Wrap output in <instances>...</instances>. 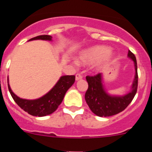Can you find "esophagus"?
Here are the masks:
<instances>
[{
	"instance_id": "esophagus-1",
	"label": "esophagus",
	"mask_w": 152,
	"mask_h": 152,
	"mask_svg": "<svg viewBox=\"0 0 152 152\" xmlns=\"http://www.w3.org/2000/svg\"><path fill=\"white\" fill-rule=\"evenodd\" d=\"M81 78H82V75H80V74H77V75H75V79H76V80H80Z\"/></svg>"
}]
</instances>
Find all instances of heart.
Returning a JSON list of instances; mask_svg holds the SVG:
<instances>
[{"label": "heart", "mask_w": 152, "mask_h": 152, "mask_svg": "<svg viewBox=\"0 0 152 152\" xmlns=\"http://www.w3.org/2000/svg\"><path fill=\"white\" fill-rule=\"evenodd\" d=\"M113 56V52L105 45H94L80 52L77 61L84 65L96 63V68H100L110 61Z\"/></svg>", "instance_id": "obj_1"}]
</instances>
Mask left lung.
I'll list each match as a JSON object with an SVG mask.
<instances>
[{
    "label": "left lung",
    "instance_id": "1",
    "mask_svg": "<svg viewBox=\"0 0 152 152\" xmlns=\"http://www.w3.org/2000/svg\"><path fill=\"white\" fill-rule=\"evenodd\" d=\"M128 57L133 61L135 64V77L132 85L131 91L123 96H113L108 94L103 84V75L101 73L94 76H87L88 89L86 91L85 100L88 107L96 116L107 117L116 115L122 112L128 107L133 100L138 88V72L137 61L135 55L129 51Z\"/></svg>",
    "mask_w": 152,
    "mask_h": 152
}]
</instances>
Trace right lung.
Masks as SVG:
<instances>
[{
	"instance_id": "add662e5",
	"label": "right lung",
	"mask_w": 152,
	"mask_h": 152,
	"mask_svg": "<svg viewBox=\"0 0 152 152\" xmlns=\"http://www.w3.org/2000/svg\"><path fill=\"white\" fill-rule=\"evenodd\" d=\"M52 36L49 35H42V36H36L34 38L30 39L29 41L36 39L52 41ZM75 75L61 76L56 85L52 88V90L47 93L46 94L36 100H26V99L20 98L12 91L9 85L7 77L8 89L13 100L24 111H26L32 116H39V117L52 114L57 110L58 106L61 104L64 99L65 93L75 83Z\"/></svg>"
}]
</instances>
